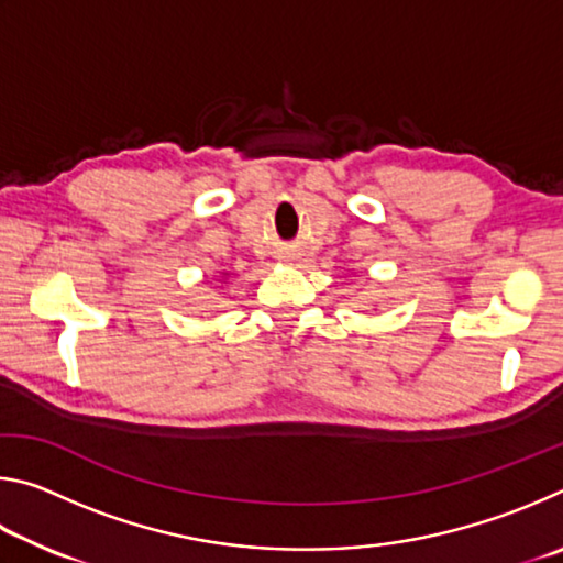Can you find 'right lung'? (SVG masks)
Returning <instances> with one entry per match:
<instances>
[{"instance_id":"add662e5","label":"right lung","mask_w":563,"mask_h":563,"mask_svg":"<svg viewBox=\"0 0 563 563\" xmlns=\"http://www.w3.org/2000/svg\"><path fill=\"white\" fill-rule=\"evenodd\" d=\"M225 275H228V273H223V278H225Z\"/></svg>"}]
</instances>
